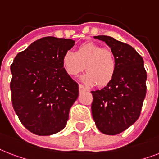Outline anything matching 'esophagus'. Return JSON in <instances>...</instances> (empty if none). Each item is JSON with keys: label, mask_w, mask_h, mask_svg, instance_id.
<instances>
[{"label": "esophagus", "mask_w": 159, "mask_h": 159, "mask_svg": "<svg viewBox=\"0 0 159 159\" xmlns=\"http://www.w3.org/2000/svg\"><path fill=\"white\" fill-rule=\"evenodd\" d=\"M78 88H79L80 92H82V91H84V90H87V88H85L84 86H83V85H82V84H79Z\"/></svg>", "instance_id": "1"}]
</instances>
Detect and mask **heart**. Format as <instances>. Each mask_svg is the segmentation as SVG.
<instances>
[{
  "mask_svg": "<svg viewBox=\"0 0 159 159\" xmlns=\"http://www.w3.org/2000/svg\"><path fill=\"white\" fill-rule=\"evenodd\" d=\"M61 64L70 76H77L85 67L87 73L82 77L83 82L88 84L96 83L98 87L111 83L117 70L114 52L93 42L80 45L76 52L66 51L62 56Z\"/></svg>",
  "mask_w": 159,
  "mask_h": 159,
  "instance_id": "obj_1",
  "label": "heart"
}]
</instances>
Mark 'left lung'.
<instances>
[{
    "label": "left lung",
    "instance_id": "8db88e82",
    "mask_svg": "<svg viewBox=\"0 0 159 159\" xmlns=\"http://www.w3.org/2000/svg\"><path fill=\"white\" fill-rule=\"evenodd\" d=\"M94 37L111 47L117 57V70L111 83L92 92V113L100 132L116 135L139 119L147 92V71L143 57L130 45L111 36Z\"/></svg>",
    "mask_w": 159,
    "mask_h": 159
}]
</instances>
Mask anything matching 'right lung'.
I'll return each instance as SVG.
<instances>
[{"label":"right lung","mask_w":159,"mask_h":159,"mask_svg":"<svg viewBox=\"0 0 159 159\" xmlns=\"http://www.w3.org/2000/svg\"><path fill=\"white\" fill-rule=\"evenodd\" d=\"M74 43L71 39L43 37L18 53L11 65L12 106L20 123L34 134L52 135L66 126L79 91L61 59Z\"/></svg>","instance_id":"right-lung-1"}]
</instances>
